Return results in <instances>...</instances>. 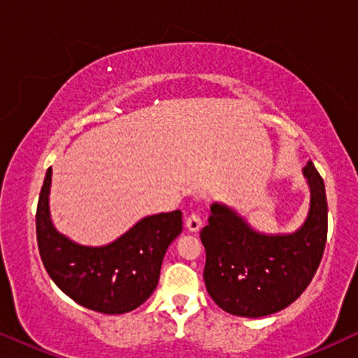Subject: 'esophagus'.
I'll return each instance as SVG.
<instances>
[{"mask_svg": "<svg viewBox=\"0 0 358 358\" xmlns=\"http://www.w3.org/2000/svg\"><path fill=\"white\" fill-rule=\"evenodd\" d=\"M200 227H202V220H200L199 215L195 213H190L187 218H185V228L189 229V231L192 233H197Z\"/></svg>", "mask_w": 358, "mask_h": 358, "instance_id": "1", "label": "esophagus"}]
</instances>
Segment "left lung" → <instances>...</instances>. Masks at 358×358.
Listing matches in <instances>:
<instances>
[{"instance_id": "obj_1", "label": "left lung", "mask_w": 358, "mask_h": 358, "mask_svg": "<svg viewBox=\"0 0 358 358\" xmlns=\"http://www.w3.org/2000/svg\"><path fill=\"white\" fill-rule=\"evenodd\" d=\"M310 208L292 233L259 231L227 203L210 205L200 231L207 261L208 295L229 315L264 317L292 305L310 285L327 236V202L322 178L311 159L303 168Z\"/></svg>"}]
</instances>
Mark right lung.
Masks as SVG:
<instances>
[{
  "label": "right lung",
  "mask_w": 358,
  "mask_h": 358,
  "mask_svg": "<svg viewBox=\"0 0 358 358\" xmlns=\"http://www.w3.org/2000/svg\"><path fill=\"white\" fill-rule=\"evenodd\" d=\"M52 168L38 197L37 243L45 271L60 290L87 310L124 315L148 300L158 287L169 244L182 231V212L138 220L114 241L86 246L55 228L50 213Z\"/></svg>",
  "instance_id": "add662e5"
}]
</instances>
